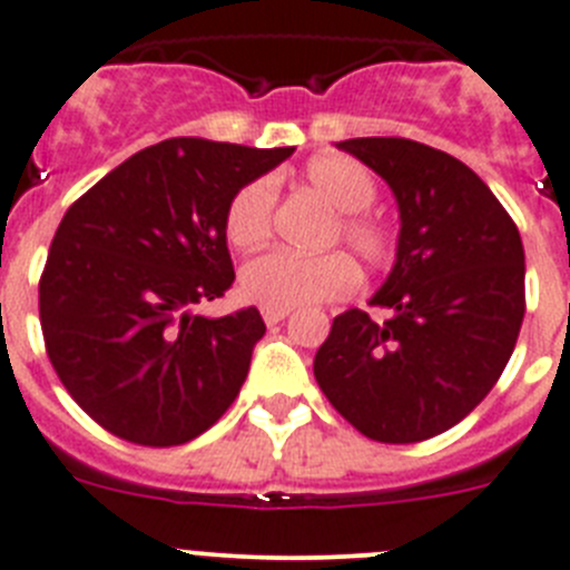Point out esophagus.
Segmentation results:
<instances>
[{
  "label": "esophagus",
  "instance_id": "obj_1",
  "mask_svg": "<svg viewBox=\"0 0 570 570\" xmlns=\"http://www.w3.org/2000/svg\"><path fill=\"white\" fill-rule=\"evenodd\" d=\"M261 315H264L266 326H278V323L289 315V309H269V306H264V312H261Z\"/></svg>",
  "mask_w": 570,
  "mask_h": 570
}]
</instances>
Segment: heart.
I'll use <instances>...</instances> for the list:
<instances>
[{
	"label": "heart",
	"mask_w": 570,
	"mask_h": 570,
	"mask_svg": "<svg viewBox=\"0 0 570 570\" xmlns=\"http://www.w3.org/2000/svg\"><path fill=\"white\" fill-rule=\"evenodd\" d=\"M306 184L337 213L326 235V247L346 244L368 269H383L394 255L392 229L372 213L377 181L355 158L341 153L312 158L304 167ZM275 184L273 178L247 181L229 198L224 213V233L240 253H255L273 235ZM357 286L355 264L343 253L292 255L269 253L240 269V292L247 301L269 309L326 304L352 295Z\"/></svg>",
	"instance_id": "b5f03b06"
}]
</instances>
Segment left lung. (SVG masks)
<instances>
[{
	"label": "left lung",
	"mask_w": 570,
	"mask_h": 570,
	"mask_svg": "<svg viewBox=\"0 0 570 570\" xmlns=\"http://www.w3.org/2000/svg\"><path fill=\"white\" fill-rule=\"evenodd\" d=\"M392 187L397 261L372 306L332 321L315 381L377 443H420L458 425L500 381L525 315L520 229L463 161L412 138H348Z\"/></svg>",
	"instance_id": "left-lung-1"
}]
</instances>
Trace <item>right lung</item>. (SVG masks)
I'll list each match as a JSON object with an SVG mask.
<instances>
[{"label":"right lung","instance_id":"right-lung-1","mask_svg":"<svg viewBox=\"0 0 570 570\" xmlns=\"http://www.w3.org/2000/svg\"><path fill=\"white\" fill-rule=\"evenodd\" d=\"M292 153L167 138L70 204L39 278V321L59 381L101 429L167 449L233 406L264 317L193 306L235 281L224 233L235 189Z\"/></svg>","mask_w":570,"mask_h":570}]
</instances>
